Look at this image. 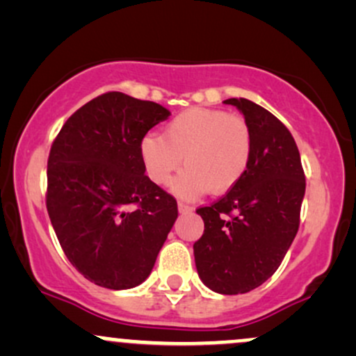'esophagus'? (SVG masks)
Listing matches in <instances>:
<instances>
[{
  "label": "esophagus",
  "mask_w": 356,
  "mask_h": 356,
  "mask_svg": "<svg viewBox=\"0 0 356 356\" xmlns=\"http://www.w3.org/2000/svg\"><path fill=\"white\" fill-rule=\"evenodd\" d=\"M177 209H179V212H182V214H187V212H192V207L187 206V204H184V202H179V204H177Z\"/></svg>",
  "instance_id": "esophagus-1"
}]
</instances>
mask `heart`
Returning a JSON list of instances; mask_svg holds the SVG:
<instances>
[{"label": "heart", "mask_w": 356, "mask_h": 356, "mask_svg": "<svg viewBox=\"0 0 356 356\" xmlns=\"http://www.w3.org/2000/svg\"><path fill=\"white\" fill-rule=\"evenodd\" d=\"M147 175L167 186L182 164L172 189L194 199L211 191L226 194L246 175L252 157V134L243 117L216 108H191L165 127L164 137L149 134L140 142Z\"/></svg>", "instance_id": "1"}]
</instances>
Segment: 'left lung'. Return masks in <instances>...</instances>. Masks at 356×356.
<instances>
[{
  "instance_id": "left-lung-1",
  "label": "left lung",
  "mask_w": 356,
  "mask_h": 356,
  "mask_svg": "<svg viewBox=\"0 0 356 356\" xmlns=\"http://www.w3.org/2000/svg\"><path fill=\"white\" fill-rule=\"evenodd\" d=\"M252 134L244 179L219 201L199 207L202 238L194 243L202 283L220 295H239L275 275L300 227L306 181L291 132L266 108L227 99Z\"/></svg>"
}]
</instances>
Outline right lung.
Here are the masks:
<instances>
[{
  "instance_id": "1",
  "label": "right lung",
  "mask_w": 356,
  "mask_h": 356,
  "mask_svg": "<svg viewBox=\"0 0 356 356\" xmlns=\"http://www.w3.org/2000/svg\"><path fill=\"white\" fill-rule=\"evenodd\" d=\"M170 112L108 92L65 122L48 157L47 209L65 256L88 281L129 289L149 277L177 202L145 175L140 142Z\"/></svg>"
}]
</instances>
